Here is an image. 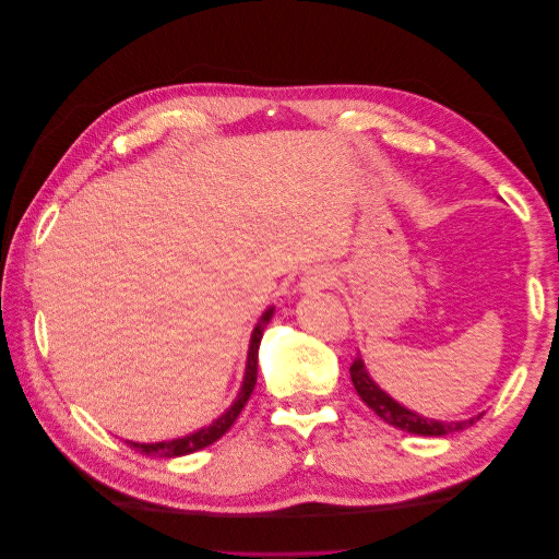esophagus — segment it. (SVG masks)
<instances>
[{"mask_svg":"<svg viewBox=\"0 0 559 559\" xmlns=\"http://www.w3.org/2000/svg\"><path fill=\"white\" fill-rule=\"evenodd\" d=\"M335 282V273L331 267L326 265H317V267H310L306 275H302L300 280V292L302 294H319L329 289V286Z\"/></svg>","mask_w":559,"mask_h":559,"instance_id":"1","label":"esophagus"}]
</instances>
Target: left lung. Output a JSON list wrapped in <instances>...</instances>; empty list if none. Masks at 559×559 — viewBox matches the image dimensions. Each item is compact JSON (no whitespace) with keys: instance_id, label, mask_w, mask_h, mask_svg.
I'll return each mask as SVG.
<instances>
[{"instance_id":"1","label":"left lung","mask_w":559,"mask_h":559,"mask_svg":"<svg viewBox=\"0 0 559 559\" xmlns=\"http://www.w3.org/2000/svg\"><path fill=\"white\" fill-rule=\"evenodd\" d=\"M349 378H352L354 389H357V394L361 396V401L368 405V408L373 411L382 421H386V425H392L401 431L417 433V436H448L454 431H464L466 427L476 425V421L483 417V415H478V417L462 419V421H438V419L421 417L408 408H403L401 403H396L392 396H386L382 389L368 378L361 357L352 361Z\"/></svg>"}]
</instances>
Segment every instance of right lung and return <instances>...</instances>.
Instances as JSON below:
<instances>
[{"mask_svg":"<svg viewBox=\"0 0 559 559\" xmlns=\"http://www.w3.org/2000/svg\"><path fill=\"white\" fill-rule=\"evenodd\" d=\"M270 317H273V308H270L263 317H261V324L253 329L251 333V345H249V359H247V373H245V382H242V389L238 399H235V403L230 405V408L218 417L214 425H210L207 429H200L191 436H183V438H177V441H165V443H130L134 450H140L142 454H148V456H183V454H191V452H198L202 448L212 445L214 441H218L233 425L235 419L240 417L242 408L247 405L253 386H257V376H259V345H261V337H263V324H267Z\"/></svg>","mask_w":559,"mask_h":559,"instance_id":"1","label":"right lung"}]
</instances>
